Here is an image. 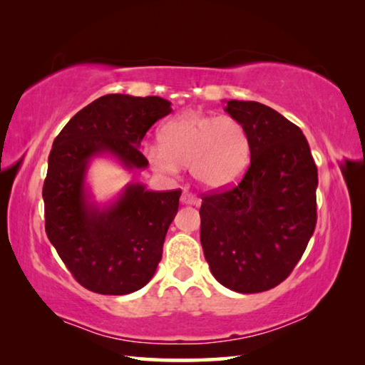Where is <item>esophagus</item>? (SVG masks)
Wrapping results in <instances>:
<instances>
[{"label": "esophagus", "instance_id": "34e87169", "mask_svg": "<svg viewBox=\"0 0 365 365\" xmlns=\"http://www.w3.org/2000/svg\"><path fill=\"white\" fill-rule=\"evenodd\" d=\"M180 201H182V205H190V206H200L201 205V201L197 200L195 195H191L190 191H183Z\"/></svg>", "mask_w": 365, "mask_h": 365}]
</instances>
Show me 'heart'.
<instances>
[{"mask_svg":"<svg viewBox=\"0 0 365 365\" xmlns=\"http://www.w3.org/2000/svg\"><path fill=\"white\" fill-rule=\"evenodd\" d=\"M159 145L145 148L150 168L177 177L188 165L195 180L207 190H225L248 169L250 135L240 120L201 110H185L159 128Z\"/></svg>","mask_w":365,"mask_h":365,"instance_id":"obj_1","label":"heart"}]
</instances>
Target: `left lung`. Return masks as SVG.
Wrapping results in <instances>:
<instances>
[{
    "mask_svg": "<svg viewBox=\"0 0 365 365\" xmlns=\"http://www.w3.org/2000/svg\"><path fill=\"white\" fill-rule=\"evenodd\" d=\"M250 135L237 187L202 197L201 245L215 280L261 293L289 275L316 228L317 168L301 128L257 101H225Z\"/></svg>",
    "mask_w": 365,
    "mask_h": 365,
    "instance_id": "obj_1",
    "label": "left lung"
}]
</instances>
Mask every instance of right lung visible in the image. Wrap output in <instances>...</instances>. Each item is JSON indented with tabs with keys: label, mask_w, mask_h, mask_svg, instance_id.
I'll list each match as a JSON object with an SVG mask.
<instances>
[{
	"label": "right lung",
	"mask_w": 365,
	"mask_h": 365,
	"mask_svg": "<svg viewBox=\"0 0 365 365\" xmlns=\"http://www.w3.org/2000/svg\"><path fill=\"white\" fill-rule=\"evenodd\" d=\"M172 113L159 96L106 95L66 123L48 158L43 185L46 235L80 285L100 294H128L153 279L182 191H153L140 182L98 202L88 183L96 158L128 172L146 169L141 140Z\"/></svg>",
	"instance_id": "1"
}]
</instances>
